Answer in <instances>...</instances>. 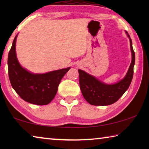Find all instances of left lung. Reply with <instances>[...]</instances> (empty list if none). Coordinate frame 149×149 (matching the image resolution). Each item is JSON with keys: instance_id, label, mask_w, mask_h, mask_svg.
<instances>
[{"instance_id": "obj_1", "label": "left lung", "mask_w": 149, "mask_h": 149, "mask_svg": "<svg viewBox=\"0 0 149 149\" xmlns=\"http://www.w3.org/2000/svg\"><path fill=\"white\" fill-rule=\"evenodd\" d=\"M130 39L132 62L125 77L114 84H107L90 75L84 70H78L79 86L84 99L91 105L107 106L117 101L129 88L133 75L135 56L130 35L125 31Z\"/></svg>"}]
</instances>
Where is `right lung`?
Masks as SVG:
<instances>
[{"label":"right lung","mask_w":149,"mask_h":149,"mask_svg":"<svg viewBox=\"0 0 149 149\" xmlns=\"http://www.w3.org/2000/svg\"><path fill=\"white\" fill-rule=\"evenodd\" d=\"M15 37L8 57V75L11 85L25 101L37 105L49 104L56 95L60 81L70 67L45 74H34L20 65L17 58Z\"/></svg>","instance_id":"add662e5"}]
</instances>
